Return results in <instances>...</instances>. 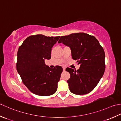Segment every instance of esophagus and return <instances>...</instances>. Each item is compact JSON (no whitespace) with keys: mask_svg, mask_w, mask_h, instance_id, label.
Listing matches in <instances>:
<instances>
[{"mask_svg":"<svg viewBox=\"0 0 121 121\" xmlns=\"http://www.w3.org/2000/svg\"><path fill=\"white\" fill-rule=\"evenodd\" d=\"M63 71H65V68L63 67Z\"/></svg>","mask_w":121,"mask_h":121,"instance_id":"esophagus-1","label":"esophagus"}]
</instances>
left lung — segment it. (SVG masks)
I'll use <instances>...</instances> for the list:
<instances>
[{"mask_svg":"<svg viewBox=\"0 0 121 121\" xmlns=\"http://www.w3.org/2000/svg\"><path fill=\"white\" fill-rule=\"evenodd\" d=\"M58 43L69 47L73 60L80 64L74 70L67 68L70 77L67 80L70 91L83 95L90 92L99 82L105 70V53L95 36L85 33H76L62 36Z\"/></svg>","mask_w":121,"mask_h":121,"instance_id":"obj_1","label":"left lung"}]
</instances>
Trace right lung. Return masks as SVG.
<instances>
[{
	"instance_id": "1",
	"label": "right lung",
	"mask_w": 121,
	"mask_h": 121,
	"mask_svg": "<svg viewBox=\"0 0 121 121\" xmlns=\"http://www.w3.org/2000/svg\"><path fill=\"white\" fill-rule=\"evenodd\" d=\"M60 38L42 34L31 35L18 49L17 70L24 85L36 95H50L57 90L63 68L56 66L51 68L44 60L51 58L52 48Z\"/></svg>"
}]
</instances>
